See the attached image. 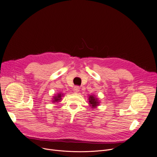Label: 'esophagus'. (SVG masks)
<instances>
[{"instance_id":"esophagus-1","label":"esophagus","mask_w":157,"mask_h":157,"mask_svg":"<svg viewBox=\"0 0 157 157\" xmlns=\"http://www.w3.org/2000/svg\"><path fill=\"white\" fill-rule=\"evenodd\" d=\"M80 90V87L79 86H75L74 89H73V91H74V93H78V92Z\"/></svg>"}]
</instances>
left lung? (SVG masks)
Instances as JSON below:
<instances>
[{
    "mask_svg": "<svg viewBox=\"0 0 157 157\" xmlns=\"http://www.w3.org/2000/svg\"><path fill=\"white\" fill-rule=\"evenodd\" d=\"M89 104L90 105V106H92V107H95L99 104L97 98H96L94 96H90L89 98Z\"/></svg>",
    "mask_w": 157,
    "mask_h": 157,
    "instance_id": "1",
    "label": "left lung"
}]
</instances>
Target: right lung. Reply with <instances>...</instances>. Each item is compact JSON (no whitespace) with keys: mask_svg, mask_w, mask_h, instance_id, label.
<instances>
[{"mask_svg":"<svg viewBox=\"0 0 157 157\" xmlns=\"http://www.w3.org/2000/svg\"><path fill=\"white\" fill-rule=\"evenodd\" d=\"M62 95L63 94H58V96H54V99H53V102L54 103V102H56V101H59L61 100V99Z\"/></svg>","mask_w":157,"mask_h":157,"instance_id":"add662e5","label":"right lung"}]
</instances>
